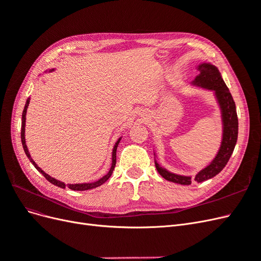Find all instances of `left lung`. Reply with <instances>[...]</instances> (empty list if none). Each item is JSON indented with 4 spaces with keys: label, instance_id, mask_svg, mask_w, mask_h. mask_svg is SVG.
<instances>
[{
    "label": "left lung",
    "instance_id": "left-lung-1",
    "mask_svg": "<svg viewBox=\"0 0 261 261\" xmlns=\"http://www.w3.org/2000/svg\"><path fill=\"white\" fill-rule=\"evenodd\" d=\"M197 69L199 70L200 74L196 77L193 85L215 91V96L221 109L223 126L222 141H221V146L217 155L210 162V164L200 170L195 176V180L201 183V181L212 178L213 176L219 174L223 170L228 160H230L236 141H238L239 120L238 113H236L235 102L230 90H228L224 81L222 80V76H221L219 69L215 65L210 64V63H201L197 67ZM154 163L156 171L159 172V174L163 178L180 185L192 184L191 176L174 174V173L169 172L167 169L162 168L155 160Z\"/></svg>",
    "mask_w": 261,
    "mask_h": 261
}]
</instances>
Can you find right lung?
<instances>
[{
	"instance_id": "1",
	"label": "right lung",
	"mask_w": 261,
	"mask_h": 261,
	"mask_svg": "<svg viewBox=\"0 0 261 261\" xmlns=\"http://www.w3.org/2000/svg\"><path fill=\"white\" fill-rule=\"evenodd\" d=\"M53 70H54V68H52L51 70H49V72H53ZM29 102H30V98H28V99H27V101H26V105H25V108H23V111H22V116H21V133H20V137H21V144H22L23 151H25V153H26V155L28 156V159L30 160V162L35 165V168H36L39 172H40L41 174H42L46 179H48V180L50 181V183H52L53 185H55V186H59V187H61V188H65V187L67 186L68 188L72 189V191H88V189L96 188V187H98V186L102 185L103 183H106V181L110 178V176L112 175L113 170H114V168H115V164H116V149H117L118 144H120L121 138H118V140L116 141L115 145H114L113 151H112V164H111V168H110V171L107 173V174H106L103 177H101L100 179H98V180H96V181H93V183H83V184H64V183H63V181L58 180V179H55L54 177H51L49 174H46V173H45L44 171H42L40 168H39L38 165H37V163H36L33 159H31L30 153H29V151H28V148H27V146H26V140H25L26 113H27V109H28V106H29Z\"/></svg>"
}]
</instances>
